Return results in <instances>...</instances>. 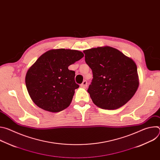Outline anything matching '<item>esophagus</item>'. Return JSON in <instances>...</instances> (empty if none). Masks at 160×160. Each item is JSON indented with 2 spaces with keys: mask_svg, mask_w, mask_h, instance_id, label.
Masks as SVG:
<instances>
[{
  "mask_svg": "<svg viewBox=\"0 0 160 160\" xmlns=\"http://www.w3.org/2000/svg\"><path fill=\"white\" fill-rule=\"evenodd\" d=\"M80 87H81L82 88H87V82L86 80H84V81L82 82V83L80 84Z\"/></svg>",
  "mask_w": 160,
  "mask_h": 160,
  "instance_id": "1",
  "label": "esophagus"
}]
</instances>
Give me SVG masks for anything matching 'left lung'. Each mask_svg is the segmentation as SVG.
Here are the masks:
<instances>
[{
  "mask_svg": "<svg viewBox=\"0 0 160 160\" xmlns=\"http://www.w3.org/2000/svg\"><path fill=\"white\" fill-rule=\"evenodd\" d=\"M93 78L87 92L99 108L116 109L125 104L139 87L135 62L117 49L100 47L83 51Z\"/></svg>",
  "mask_w": 160,
  "mask_h": 160,
  "instance_id": "obj_1",
  "label": "left lung"
}]
</instances>
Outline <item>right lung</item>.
<instances>
[{
    "label": "right lung",
    "instance_id": "1",
    "mask_svg": "<svg viewBox=\"0 0 160 160\" xmlns=\"http://www.w3.org/2000/svg\"><path fill=\"white\" fill-rule=\"evenodd\" d=\"M78 51L53 49L43 54L28 70L25 83L34 103L50 112L64 110L70 104L75 90V72L68 69L83 57Z\"/></svg>",
    "mask_w": 160,
    "mask_h": 160
}]
</instances>
